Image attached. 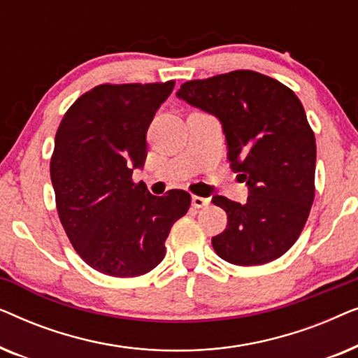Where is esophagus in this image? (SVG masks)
Here are the masks:
<instances>
[{
	"label": "esophagus",
	"mask_w": 358,
	"mask_h": 358,
	"mask_svg": "<svg viewBox=\"0 0 358 358\" xmlns=\"http://www.w3.org/2000/svg\"><path fill=\"white\" fill-rule=\"evenodd\" d=\"M208 203H210V200L205 197H199V195H194L192 197V205L195 208H203V207H207Z\"/></svg>",
	"instance_id": "obj_1"
}]
</instances>
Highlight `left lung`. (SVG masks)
I'll return each instance as SVG.
<instances>
[{"mask_svg": "<svg viewBox=\"0 0 358 358\" xmlns=\"http://www.w3.org/2000/svg\"><path fill=\"white\" fill-rule=\"evenodd\" d=\"M179 99L217 117L233 173L246 180V203L215 195L228 215L215 252L236 266L280 257L300 236L315 200L316 141L295 92L251 70L187 81Z\"/></svg>", "mask_w": 358, "mask_h": 358, "instance_id": "left-lung-1", "label": "left lung"}]
</instances>
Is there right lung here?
I'll list each match as a JSON object with an SVG mask.
<instances>
[{"instance_id": "obj_1", "label": "right lung", "mask_w": 358, "mask_h": 358, "mask_svg": "<svg viewBox=\"0 0 358 358\" xmlns=\"http://www.w3.org/2000/svg\"><path fill=\"white\" fill-rule=\"evenodd\" d=\"M174 81L101 85L78 97L60 122L50 161L60 222L87 266L138 277L164 259L171 227L190 195H153L131 180L146 159V131Z\"/></svg>"}]
</instances>
